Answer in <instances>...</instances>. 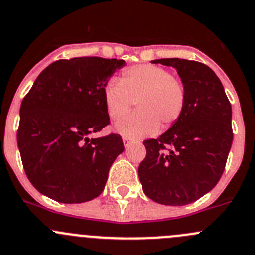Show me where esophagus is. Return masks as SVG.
Here are the masks:
<instances>
[{
  "label": "esophagus",
  "instance_id": "obj_1",
  "mask_svg": "<svg viewBox=\"0 0 255 255\" xmlns=\"http://www.w3.org/2000/svg\"><path fill=\"white\" fill-rule=\"evenodd\" d=\"M122 139H123V143H125V147L126 148H128L133 143V139L130 137H126V135H125V137H123Z\"/></svg>",
  "mask_w": 255,
  "mask_h": 255
}]
</instances>
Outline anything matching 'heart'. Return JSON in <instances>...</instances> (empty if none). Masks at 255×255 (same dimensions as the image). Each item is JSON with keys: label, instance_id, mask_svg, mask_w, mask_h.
I'll list each match as a JSON object with an SVG mask.
<instances>
[{"label": "heart", "instance_id": "obj_1", "mask_svg": "<svg viewBox=\"0 0 255 255\" xmlns=\"http://www.w3.org/2000/svg\"><path fill=\"white\" fill-rule=\"evenodd\" d=\"M103 100L108 116L122 117L132 108L137 112L121 118L115 129L126 137H143L158 130H167L185 108L187 93L179 78L164 67L138 65L122 72L121 80L112 78L103 88Z\"/></svg>", "mask_w": 255, "mask_h": 255}]
</instances>
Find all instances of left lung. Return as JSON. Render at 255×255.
I'll return each mask as SVG.
<instances>
[{
	"label": "left lung",
	"instance_id": "8db88e82",
	"mask_svg": "<svg viewBox=\"0 0 255 255\" xmlns=\"http://www.w3.org/2000/svg\"><path fill=\"white\" fill-rule=\"evenodd\" d=\"M172 66L184 85L182 117L157 139L143 142L138 167L143 192L164 206H185L213 189L226 168L233 142L232 106L216 73L201 62L154 59Z\"/></svg>",
	"mask_w": 255,
	"mask_h": 255
}]
</instances>
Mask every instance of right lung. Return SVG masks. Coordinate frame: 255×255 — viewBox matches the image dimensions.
Segmentation results:
<instances>
[{"instance_id":"obj_1","label":"right lung","mask_w":255,"mask_h":255,"mask_svg":"<svg viewBox=\"0 0 255 255\" xmlns=\"http://www.w3.org/2000/svg\"><path fill=\"white\" fill-rule=\"evenodd\" d=\"M123 59L76 57L44 68L21 103L17 144L27 178L39 193L59 203L100 196L121 135L90 138L110 125L103 88Z\"/></svg>"}]
</instances>
